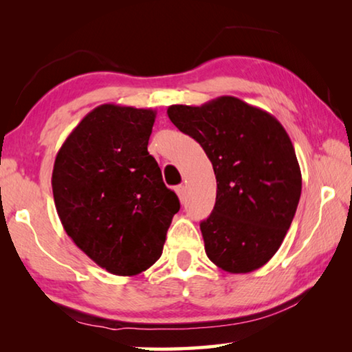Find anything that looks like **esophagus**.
<instances>
[{
	"label": "esophagus",
	"instance_id": "34e87169",
	"mask_svg": "<svg viewBox=\"0 0 352 352\" xmlns=\"http://www.w3.org/2000/svg\"><path fill=\"white\" fill-rule=\"evenodd\" d=\"M177 194H178V199H180L182 201H184V199H186V186H183V184H180V186L175 188Z\"/></svg>",
	"mask_w": 352,
	"mask_h": 352
}]
</instances>
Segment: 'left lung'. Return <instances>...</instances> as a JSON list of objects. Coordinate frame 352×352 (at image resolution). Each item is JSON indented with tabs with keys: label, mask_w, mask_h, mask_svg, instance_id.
<instances>
[{
	"label": "left lung",
	"mask_w": 352,
	"mask_h": 352,
	"mask_svg": "<svg viewBox=\"0 0 352 352\" xmlns=\"http://www.w3.org/2000/svg\"><path fill=\"white\" fill-rule=\"evenodd\" d=\"M172 124L199 142L217 180L216 205L200 223L219 269L248 273L281 247L301 195V170L281 122L234 96L170 105Z\"/></svg>",
	"instance_id": "8db88e82"
}]
</instances>
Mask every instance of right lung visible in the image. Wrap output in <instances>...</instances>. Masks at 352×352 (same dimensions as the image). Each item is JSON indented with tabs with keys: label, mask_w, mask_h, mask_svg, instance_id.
<instances>
[{
	"label": "right lung",
	"mask_w": 352,
	"mask_h": 352,
	"mask_svg": "<svg viewBox=\"0 0 352 352\" xmlns=\"http://www.w3.org/2000/svg\"><path fill=\"white\" fill-rule=\"evenodd\" d=\"M151 109L104 104L57 152L52 194L67 234L99 267L135 276L163 253L180 201L147 152Z\"/></svg>",
	"instance_id": "1"
}]
</instances>
